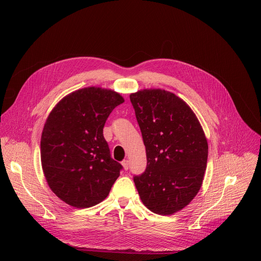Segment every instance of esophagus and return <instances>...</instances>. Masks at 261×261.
<instances>
[{"mask_svg":"<svg viewBox=\"0 0 261 261\" xmlns=\"http://www.w3.org/2000/svg\"><path fill=\"white\" fill-rule=\"evenodd\" d=\"M122 165H123V167H124L125 170H128V168H129V161H128V160L122 161Z\"/></svg>","mask_w":261,"mask_h":261,"instance_id":"obj_1","label":"esophagus"}]
</instances>
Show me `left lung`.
I'll return each instance as SVG.
<instances>
[{
    "label": "left lung",
    "mask_w": 261,
    "mask_h": 261,
    "mask_svg": "<svg viewBox=\"0 0 261 261\" xmlns=\"http://www.w3.org/2000/svg\"><path fill=\"white\" fill-rule=\"evenodd\" d=\"M146 152V168L134 176L142 203L172 215L198 193L207 162L204 132L189 105L160 89L130 95Z\"/></svg>",
    "instance_id": "8db88e82"
}]
</instances>
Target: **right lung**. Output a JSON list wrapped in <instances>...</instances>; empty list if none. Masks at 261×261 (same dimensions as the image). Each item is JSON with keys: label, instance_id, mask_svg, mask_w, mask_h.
Masks as SVG:
<instances>
[{"label": "right lung", "instance_id": "right-lung-1", "mask_svg": "<svg viewBox=\"0 0 261 261\" xmlns=\"http://www.w3.org/2000/svg\"><path fill=\"white\" fill-rule=\"evenodd\" d=\"M124 102L111 90L90 87L64 97L41 135V164L51 191L67 204L86 208L104 200L123 166L110 156L103 127Z\"/></svg>", "mask_w": 261, "mask_h": 261}]
</instances>
